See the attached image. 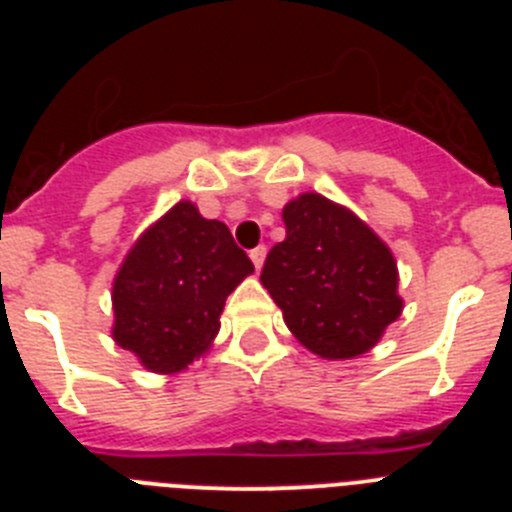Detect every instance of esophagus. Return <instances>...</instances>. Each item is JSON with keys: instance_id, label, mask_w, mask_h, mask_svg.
I'll return each mask as SVG.
<instances>
[{"instance_id": "1", "label": "esophagus", "mask_w": 512, "mask_h": 512, "mask_svg": "<svg viewBox=\"0 0 512 512\" xmlns=\"http://www.w3.org/2000/svg\"><path fill=\"white\" fill-rule=\"evenodd\" d=\"M248 256H251L253 266H256V271H259L261 266H264V259H266V248H264V246H256V248H253L251 253H248Z\"/></svg>"}]
</instances>
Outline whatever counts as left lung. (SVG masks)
Listing matches in <instances>:
<instances>
[{
	"label": "left lung",
	"instance_id": "8db88e82",
	"mask_svg": "<svg viewBox=\"0 0 512 512\" xmlns=\"http://www.w3.org/2000/svg\"><path fill=\"white\" fill-rule=\"evenodd\" d=\"M287 238L266 256L261 284L292 336L320 359L372 351L402 312L397 261L359 215L318 192L282 210Z\"/></svg>",
	"mask_w": 512,
	"mask_h": 512
}]
</instances>
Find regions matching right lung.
Listing matches in <instances>:
<instances>
[{
  "label": "right lung",
  "mask_w": 512,
  "mask_h": 512,
  "mask_svg": "<svg viewBox=\"0 0 512 512\" xmlns=\"http://www.w3.org/2000/svg\"><path fill=\"white\" fill-rule=\"evenodd\" d=\"M253 274L228 225L189 200L138 235L112 282V338L153 374L184 372L210 351L228 295Z\"/></svg>",
  "instance_id": "1"
}]
</instances>
